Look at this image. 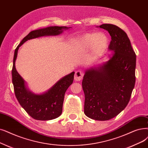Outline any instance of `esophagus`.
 Masks as SVG:
<instances>
[{"label": "esophagus", "instance_id": "obj_1", "mask_svg": "<svg viewBox=\"0 0 148 148\" xmlns=\"http://www.w3.org/2000/svg\"><path fill=\"white\" fill-rule=\"evenodd\" d=\"M83 77V73L81 71H77L74 75V80L75 81H80Z\"/></svg>", "mask_w": 148, "mask_h": 148}]
</instances>
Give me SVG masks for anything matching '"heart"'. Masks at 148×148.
<instances>
[{
    "mask_svg": "<svg viewBox=\"0 0 148 148\" xmlns=\"http://www.w3.org/2000/svg\"><path fill=\"white\" fill-rule=\"evenodd\" d=\"M78 42L83 48L92 47V53L97 55L103 51L108 46V38L103 34L90 33L86 34L80 37Z\"/></svg>",
    "mask_w": 148,
    "mask_h": 148,
    "instance_id": "obj_1",
    "label": "heart"
}]
</instances>
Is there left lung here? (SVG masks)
I'll return each mask as SVG.
<instances>
[{"mask_svg": "<svg viewBox=\"0 0 148 148\" xmlns=\"http://www.w3.org/2000/svg\"><path fill=\"white\" fill-rule=\"evenodd\" d=\"M114 51L107 62L86 70L82 81L84 113L90 119L105 121L120 113L130 101L136 82V55L125 32L116 25L102 24Z\"/></svg>", "mask_w": 148, "mask_h": 148, "instance_id": "left-lung-1", "label": "left lung"}]
</instances>
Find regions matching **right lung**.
Returning <instances> with one entry per match:
<instances>
[{
    "mask_svg": "<svg viewBox=\"0 0 148 148\" xmlns=\"http://www.w3.org/2000/svg\"><path fill=\"white\" fill-rule=\"evenodd\" d=\"M70 28L55 26L31 31L15 49L12 69V82L15 95L21 106L34 119L50 120L60 116L62 112L64 96L67 89L73 82L74 72L63 77L47 92L35 94L27 88L25 80L16 69L15 62L18 49L28 40L42 36L59 35L63 30Z\"/></svg>",
    "mask_w": 148,
    "mask_h": 148,
    "instance_id": "obj_1",
    "label": "right lung"
}]
</instances>
